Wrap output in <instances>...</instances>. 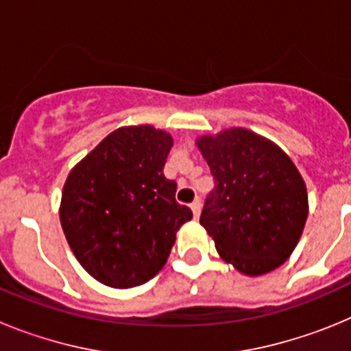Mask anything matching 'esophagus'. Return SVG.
<instances>
[{"label": "esophagus", "mask_w": 351, "mask_h": 351, "mask_svg": "<svg viewBox=\"0 0 351 351\" xmlns=\"http://www.w3.org/2000/svg\"><path fill=\"white\" fill-rule=\"evenodd\" d=\"M191 210H193L195 218L200 216V210H202V204H200V200H195V202L191 204Z\"/></svg>", "instance_id": "obj_1"}]
</instances>
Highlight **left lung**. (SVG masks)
Wrapping results in <instances>:
<instances>
[{
  "instance_id": "obj_1",
  "label": "left lung",
  "mask_w": 351,
  "mask_h": 351,
  "mask_svg": "<svg viewBox=\"0 0 351 351\" xmlns=\"http://www.w3.org/2000/svg\"><path fill=\"white\" fill-rule=\"evenodd\" d=\"M214 190L200 225L219 256L246 276H262L287 262L308 219L302 176L283 149L246 128L197 138Z\"/></svg>"
}]
</instances>
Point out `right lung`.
Masks as SVG:
<instances>
[{"label":"right lung","mask_w":351,"mask_h":351,"mask_svg":"<svg viewBox=\"0 0 351 351\" xmlns=\"http://www.w3.org/2000/svg\"><path fill=\"white\" fill-rule=\"evenodd\" d=\"M173 141L149 125L123 126L68 173L60 219L79 263L112 288L145 283L167 263L176 234L193 218L163 176Z\"/></svg>","instance_id":"right-lung-1"}]
</instances>
